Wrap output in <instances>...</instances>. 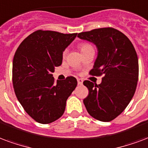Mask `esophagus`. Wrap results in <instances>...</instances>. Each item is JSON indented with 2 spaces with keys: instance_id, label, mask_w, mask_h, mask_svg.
I'll return each instance as SVG.
<instances>
[{
  "instance_id": "esophagus-1",
  "label": "esophagus",
  "mask_w": 148,
  "mask_h": 148,
  "mask_svg": "<svg viewBox=\"0 0 148 148\" xmlns=\"http://www.w3.org/2000/svg\"><path fill=\"white\" fill-rule=\"evenodd\" d=\"M77 84H78V85H82L83 84V81L82 79H80V78H78V79H77Z\"/></svg>"
}]
</instances>
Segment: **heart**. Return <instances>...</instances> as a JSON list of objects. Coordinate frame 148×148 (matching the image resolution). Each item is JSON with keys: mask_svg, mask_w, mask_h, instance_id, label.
Wrapping results in <instances>:
<instances>
[{"mask_svg": "<svg viewBox=\"0 0 148 148\" xmlns=\"http://www.w3.org/2000/svg\"><path fill=\"white\" fill-rule=\"evenodd\" d=\"M80 49H81V51H82V52H85V51H86V50H88V49H93V47H92V45H90L89 43H82L80 44ZM66 51H64L63 52V55H66Z\"/></svg>", "mask_w": 148, "mask_h": 148, "instance_id": "heart-1", "label": "heart"}]
</instances>
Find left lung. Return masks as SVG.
I'll use <instances>...</instances> for the list:
<instances>
[{"mask_svg":"<svg viewBox=\"0 0 148 148\" xmlns=\"http://www.w3.org/2000/svg\"><path fill=\"white\" fill-rule=\"evenodd\" d=\"M77 37L95 44L98 55L89 74L101 76L99 85L90 81L83 84L88 89L83 102L88 113L101 121H110L126 108L135 93L139 76L137 55L132 42L112 27L82 32Z\"/></svg>","mask_w":148,"mask_h":148,"instance_id":"8db88e82","label":"left lung"}]
</instances>
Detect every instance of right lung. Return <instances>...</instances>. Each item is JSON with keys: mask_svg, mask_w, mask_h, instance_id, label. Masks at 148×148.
<instances>
[{"mask_svg": "<svg viewBox=\"0 0 148 148\" xmlns=\"http://www.w3.org/2000/svg\"><path fill=\"white\" fill-rule=\"evenodd\" d=\"M77 34L39 29L25 38L15 53V93L25 111L39 123L49 124L60 119L77 86L74 77L56 82L52 77L55 67L62 64L63 52Z\"/></svg>", "mask_w": 148, "mask_h": 148, "instance_id": "1", "label": "right lung"}]
</instances>
